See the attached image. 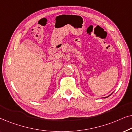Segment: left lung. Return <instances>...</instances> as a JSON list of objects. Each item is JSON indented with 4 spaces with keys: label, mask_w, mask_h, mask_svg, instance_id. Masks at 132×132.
<instances>
[{
    "label": "left lung",
    "mask_w": 132,
    "mask_h": 132,
    "mask_svg": "<svg viewBox=\"0 0 132 132\" xmlns=\"http://www.w3.org/2000/svg\"><path fill=\"white\" fill-rule=\"evenodd\" d=\"M109 96H108V97H104V98H107V97H108Z\"/></svg>",
    "instance_id": "1"
}]
</instances>
